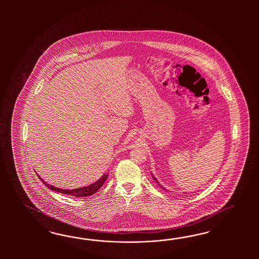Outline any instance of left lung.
I'll use <instances>...</instances> for the list:
<instances>
[{
  "label": "left lung",
  "mask_w": 259,
  "mask_h": 259,
  "mask_svg": "<svg viewBox=\"0 0 259 259\" xmlns=\"http://www.w3.org/2000/svg\"><path fill=\"white\" fill-rule=\"evenodd\" d=\"M153 178H154V176H153ZM154 180H155V181H157V180H156V179H155V178H154Z\"/></svg>",
  "instance_id": "left-lung-1"
}]
</instances>
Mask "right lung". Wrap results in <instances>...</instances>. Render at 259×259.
I'll return each instance as SVG.
<instances>
[{
  "instance_id": "1",
  "label": "right lung",
  "mask_w": 259,
  "mask_h": 259,
  "mask_svg": "<svg viewBox=\"0 0 259 259\" xmlns=\"http://www.w3.org/2000/svg\"><path fill=\"white\" fill-rule=\"evenodd\" d=\"M38 178H39V180L41 181V182L47 186V188H49L50 190H52V191H56V192H58V193H62V194H65V195H70V196H72L80 197V196H89L95 194L99 189L102 187V185H103V183L107 180L108 175H105V174H104L99 181H96V182L90 184V185H88V186L78 189H71V190L56 188L54 186H52V185L47 183L39 176H38Z\"/></svg>"
}]
</instances>
